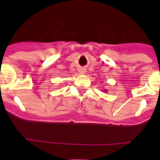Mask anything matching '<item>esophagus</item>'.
Returning <instances> with one entry per match:
<instances>
[{
	"label": "esophagus",
	"instance_id": "obj_1",
	"mask_svg": "<svg viewBox=\"0 0 160 160\" xmlns=\"http://www.w3.org/2000/svg\"><path fill=\"white\" fill-rule=\"evenodd\" d=\"M79 73H86V69L84 68H79Z\"/></svg>",
	"mask_w": 160,
	"mask_h": 160
}]
</instances>
